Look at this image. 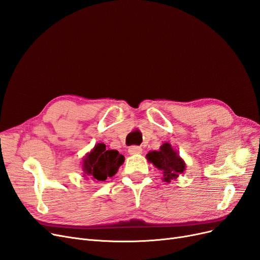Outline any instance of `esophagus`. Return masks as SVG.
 Wrapping results in <instances>:
<instances>
[{"mask_svg":"<svg viewBox=\"0 0 260 260\" xmlns=\"http://www.w3.org/2000/svg\"><path fill=\"white\" fill-rule=\"evenodd\" d=\"M128 153L131 155H135V154H141L142 153V148L137 147V146H133L128 149Z\"/></svg>","mask_w":260,"mask_h":260,"instance_id":"34e87169","label":"esophagus"}]
</instances>
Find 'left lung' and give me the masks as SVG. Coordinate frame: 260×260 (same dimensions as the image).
Wrapping results in <instances>:
<instances>
[{
	"mask_svg": "<svg viewBox=\"0 0 260 260\" xmlns=\"http://www.w3.org/2000/svg\"><path fill=\"white\" fill-rule=\"evenodd\" d=\"M147 159L152 162L158 170L162 171L165 182L176 180L184 172L186 164L176 149L172 148L169 142H164L158 151H150Z\"/></svg>",
	"mask_w": 260,
	"mask_h": 260,
	"instance_id": "obj_1",
	"label": "left lung"
}]
</instances>
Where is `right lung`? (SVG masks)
<instances>
[{
  "label": "right lung",
  "instance_id": "right-lung-1",
  "mask_svg": "<svg viewBox=\"0 0 260 260\" xmlns=\"http://www.w3.org/2000/svg\"><path fill=\"white\" fill-rule=\"evenodd\" d=\"M125 157L117 150H108L105 143H96L82 160L83 177L93 181H105L117 174Z\"/></svg>",
  "mask_w": 260,
  "mask_h": 260
}]
</instances>
